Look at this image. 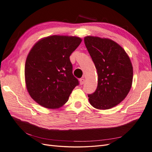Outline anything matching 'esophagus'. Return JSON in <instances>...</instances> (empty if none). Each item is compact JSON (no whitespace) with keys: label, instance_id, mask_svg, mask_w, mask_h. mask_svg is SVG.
<instances>
[{"label":"esophagus","instance_id":"1","mask_svg":"<svg viewBox=\"0 0 152 152\" xmlns=\"http://www.w3.org/2000/svg\"><path fill=\"white\" fill-rule=\"evenodd\" d=\"M79 81H80V84L81 85H82V84H84V82H85V79H84V78H81V79H80Z\"/></svg>","mask_w":152,"mask_h":152}]
</instances>
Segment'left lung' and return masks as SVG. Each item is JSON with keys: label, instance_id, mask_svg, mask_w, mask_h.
I'll use <instances>...</instances> for the list:
<instances>
[{"label": "left lung", "instance_id": "obj_1", "mask_svg": "<svg viewBox=\"0 0 152 152\" xmlns=\"http://www.w3.org/2000/svg\"><path fill=\"white\" fill-rule=\"evenodd\" d=\"M84 43L98 73V87L88 94L89 102L98 110L115 107L126 98L132 84L131 59L115 41L99 37L87 36Z\"/></svg>", "mask_w": 152, "mask_h": 152}]
</instances>
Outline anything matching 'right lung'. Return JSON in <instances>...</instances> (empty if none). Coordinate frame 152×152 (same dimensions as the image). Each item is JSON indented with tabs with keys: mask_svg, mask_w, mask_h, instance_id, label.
Listing matches in <instances>:
<instances>
[{
	"mask_svg": "<svg viewBox=\"0 0 152 152\" xmlns=\"http://www.w3.org/2000/svg\"><path fill=\"white\" fill-rule=\"evenodd\" d=\"M81 42L76 36L55 35L34 45L26 59L25 79L28 94L36 103L57 109L68 102L79 85L69 58Z\"/></svg>",
	"mask_w": 152,
	"mask_h": 152,
	"instance_id": "right-lung-1",
	"label": "right lung"
}]
</instances>
